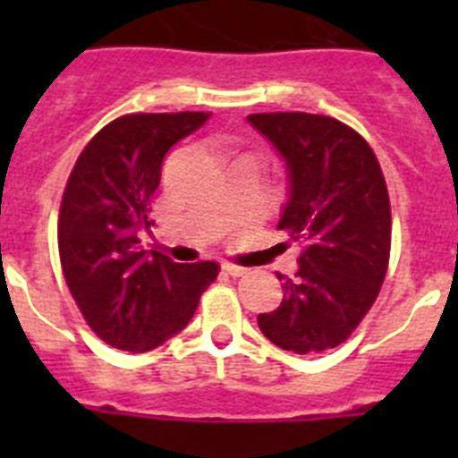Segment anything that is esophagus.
I'll use <instances>...</instances> for the list:
<instances>
[{
  "label": "esophagus",
  "instance_id": "1",
  "mask_svg": "<svg viewBox=\"0 0 458 458\" xmlns=\"http://www.w3.org/2000/svg\"><path fill=\"white\" fill-rule=\"evenodd\" d=\"M222 270L226 275H232V277H242V275H248V268H241V266H233V264H222Z\"/></svg>",
  "mask_w": 458,
  "mask_h": 458
}]
</instances>
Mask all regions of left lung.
Listing matches in <instances>:
<instances>
[{"instance_id":"obj_1","label":"left lung","mask_w":458,"mask_h":458,"mask_svg":"<svg viewBox=\"0 0 458 458\" xmlns=\"http://www.w3.org/2000/svg\"><path fill=\"white\" fill-rule=\"evenodd\" d=\"M286 169L277 229L301 242L284 298L259 314L261 333L284 351L318 353L349 339L374 305L390 259V197L374 151L342 121L307 112L250 114Z\"/></svg>"}]
</instances>
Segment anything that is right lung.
<instances>
[{
  "label": "right lung",
  "instance_id": "right-lung-1",
  "mask_svg": "<svg viewBox=\"0 0 458 458\" xmlns=\"http://www.w3.org/2000/svg\"><path fill=\"white\" fill-rule=\"evenodd\" d=\"M206 112L128 114L89 141L59 213V257L82 317L103 342L144 353L181 333L217 264H176L141 248L163 160Z\"/></svg>",
  "mask_w": 458,
  "mask_h": 458
}]
</instances>
